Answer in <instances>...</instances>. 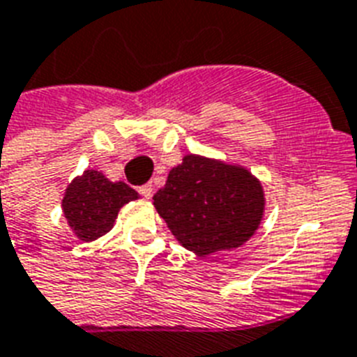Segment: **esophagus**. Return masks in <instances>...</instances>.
Returning a JSON list of instances; mask_svg holds the SVG:
<instances>
[{
    "instance_id": "1",
    "label": "esophagus",
    "mask_w": 357,
    "mask_h": 357,
    "mask_svg": "<svg viewBox=\"0 0 357 357\" xmlns=\"http://www.w3.org/2000/svg\"><path fill=\"white\" fill-rule=\"evenodd\" d=\"M137 192H139L141 197H145V199L153 197V186H151V184H145V186L137 188Z\"/></svg>"
}]
</instances>
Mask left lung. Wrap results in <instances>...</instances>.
Listing matches in <instances>:
<instances>
[{"label":"left lung","mask_w":357,"mask_h":357,"mask_svg":"<svg viewBox=\"0 0 357 357\" xmlns=\"http://www.w3.org/2000/svg\"><path fill=\"white\" fill-rule=\"evenodd\" d=\"M153 199L175 238L201 257L244 244L264 212L261 182L250 171L195 154L169 171Z\"/></svg>","instance_id":"1"}]
</instances>
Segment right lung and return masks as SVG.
Wrapping results in <instances>:
<instances>
[{
    "label": "right lung",
    "instance_id": "obj_1",
    "mask_svg": "<svg viewBox=\"0 0 357 357\" xmlns=\"http://www.w3.org/2000/svg\"><path fill=\"white\" fill-rule=\"evenodd\" d=\"M137 199V192L124 182H112L98 171L84 175L66 188L63 212L76 236L84 242L96 240L113 227L123 204Z\"/></svg>",
    "mask_w": 357,
    "mask_h": 357
}]
</instances>
